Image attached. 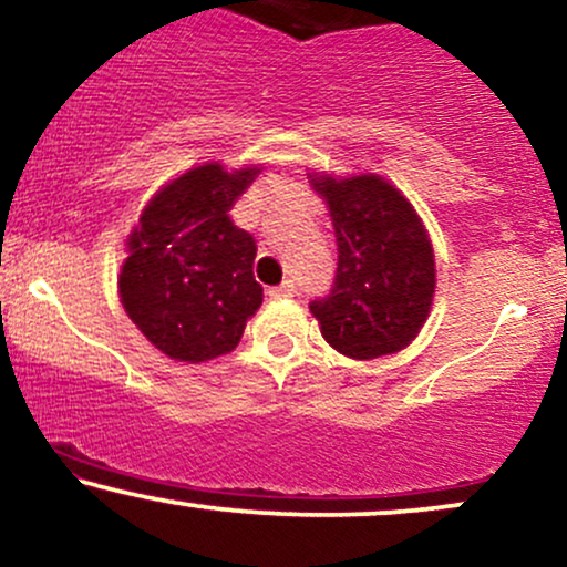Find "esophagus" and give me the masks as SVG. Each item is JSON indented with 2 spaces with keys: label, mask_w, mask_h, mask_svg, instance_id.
I'll return each instance as SVG.
<instances>
[{
  "label": "esophagus",
  "mask_w": 567,
  "mask_h": 567,
  "mask_svg": "<svg viewBox=\"0 0 567 567\" xmlns=\"http://www.w3.org/2000/svg\"><path fill=\"white\" fill-rule=\"evenodd\" d=\"M269 296L271 298H292V296H298V285L292 282V279H285V282L277 285V288H269Z\"/></svg>",
  "instance_id": "obj_1"
}]
</instances>
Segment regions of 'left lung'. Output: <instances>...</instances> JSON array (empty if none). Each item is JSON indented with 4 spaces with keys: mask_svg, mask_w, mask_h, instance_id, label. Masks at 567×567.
<instances>
[{
    "mask_svg": "<svg viewBox=\"0 0 567 567\" xmlns=\"http://www.w3.org/2000/svg\"><path fill=\"white\" fill-rule=\"evenodd\" d=\"M329 204L337 275L329 296L308 303L342 355L398 353L419 334L434 298V250L408 198L377 175L313 181Z\"/></svg>",
    "mask_w": 567,
    "mask_h": 567,
    "instance_id": "left-lung-1",
    "label": "left lung"
}]
</instances>
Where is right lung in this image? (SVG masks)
<instances>
[{"mask_svg": "<svg viewBox=\"0 0 567 567\" xmlns=\"http://www.w3.org/2000/svg\"><path fill=\"white\" fill-rule=\"evenodd\" d=\"M256 172L219 164L185 172L148 200L127 243L120 271L125 313L175 361L230 353L261 306L256 243L230 217Z\"/></svg>", "mask_w": 567, "mask_h": 567, "instance_id": "obj_1", "label": "right lung"}]
</instances>
